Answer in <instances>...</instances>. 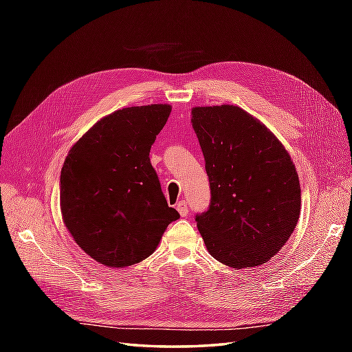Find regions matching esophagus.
<instances>
[{"label": "esophagus", "instance_id": "34e87169", "mask_svg": "<svg viewBox=\"0 0 352 352\" xmlns=\"http://www.w3.org/2000/svg\"><path fill=\"white\" fill-rule=\"evenodd\" d=\"M176 210L179 211V214L182 217L188 216V206H186V201H179L176 204Z\"/></svg>", "mask_w": 352, "mask_h": 352}]
</instances>
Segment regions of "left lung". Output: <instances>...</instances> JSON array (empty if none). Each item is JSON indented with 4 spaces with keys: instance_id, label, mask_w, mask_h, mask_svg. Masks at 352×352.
<instances>
[{
    "instance_id": "1",
    "label": "left lung",
    "mask_w": 352,
    "mask_h": 352,
    "mask_svg": "<svg viewBox=\"0 0 352 352\" xmlns=\"http://www.w3.org/2000/svg\"><path fill=\"white\" fill-rule=\"evenodd\" d=\"M210 180L195 221L211 257L233 269L267 263L292 235L301 188L295 164L267 127L235 105L192 109Z\"/></svg>"
}]
</instances>
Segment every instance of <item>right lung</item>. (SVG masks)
I'll list each match as a JSON object with an SVG mask.
<instances>
[{"label":"right lung","mask_w":352,"mask_h":352,"mask_svg":"<svg viewBox=\"0 0 352 352\" xmlns=\"http://www.w3.org/2000/svg\"><path fill=\"white\" fill-rule=\"evenodd\" d=\"M172 107L117 110L72 146L60 176V206L73 239L107 267H126L155 251L179 212L168 207L150 150Z\"/></svg>","instance_id":"obj_1"}]
</instances>
